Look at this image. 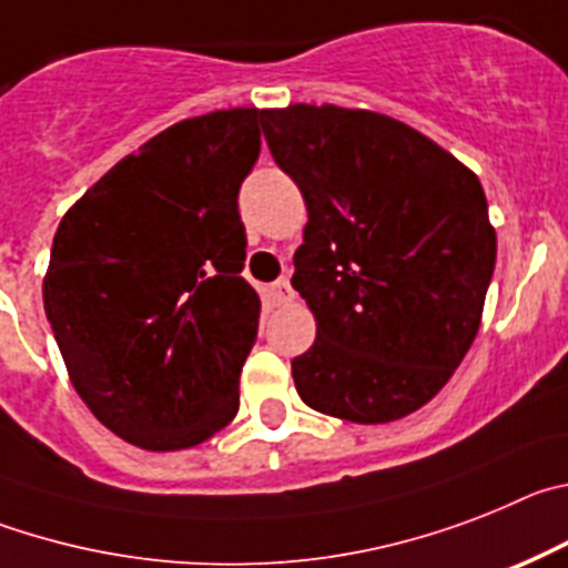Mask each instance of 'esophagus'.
Masks as SVG:
<instances>
[{"mask_svg":"<svg viewBox=\"0 0 568 568\" xmlns=\"http://www.w3.org/2000/svg\"><path fill=\"white\" fill-rule=\"evenodd\" d=\"M291 296H294V291H291V283L285 277L268 285V300H272V305H288Z\"/></svg>","mask_w":568,"mask_h":568,"instance_id":"obj_1","label":"esophagus"}]
</instances>
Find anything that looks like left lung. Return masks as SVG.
<instances>
[{"label":"left lung","instance_id":"left-lung-1","mask_svg":"<svg viewBox=\"0 0 568 568\" xmlns=\"http://www.w3.org/2000/svg\"><path fill=\"white\" fill-rule=\"evenodd\" d=\"M263 135L308 209L291 285L316 339L291 362L325 416L385 424L462 365L495 272L481 181L402 121L334 104L263 110Z\"/></svg>","mask_w":568,"mask_h":568}]
</instances>
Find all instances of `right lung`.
I'll list each match as a JSON object with an SVG mask.
<instances>
[{"instance_id":"obj_1","label":"right lung","mask_w":568,"mask_h":568,"mask_svg":"<svg viewBox=\"0 0 568 568\" xmlns=\"http://www.w3.org/2000/svg\"><path fill=\"white\" fill-rule=\"evenodd\" d=\"M257 119L234 106L178 121L55 229L42 294L61 359L93 416L141 449L195 447L237 416L260 322L237 212Z\"/></svg>"}]
</instances>
